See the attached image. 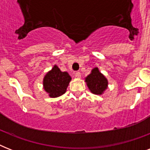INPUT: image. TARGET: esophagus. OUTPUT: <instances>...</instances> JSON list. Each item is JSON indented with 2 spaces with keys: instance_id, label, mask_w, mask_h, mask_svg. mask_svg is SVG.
Masks as SVG:
<instances>
[{
  "instance_id": "34e87169",
  "label": "esophagus",
  "mask_w": 150,
  "mask_h": 150,
  "mask_svg": "<svg viewBox=\"0 0 150 150\" xmlns=\"http://www.w3.org/2000/svg\"><path fill=\"white\" fill-rule=\"evenodd\" d=\"M75 76L76 78H80V77H81V73H80L79 71H75Z\"/></svg>"
}]
</instances>
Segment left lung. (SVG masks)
I'll return each mask as SVG.
<instances>
[{
	"mask_svg": "<svg viewBox=\"0 0 150 150\" xmlns=\"http://www.w3.org/2000/svg\"><path fill=\"white\" fill-rule=\"evenodd\" d=\"M87 86L90 91L94 94L100 95L103 93L107 87V79L99 71L98 68H95L92 70L91 74H89L86 79Z\"/></svg>",
	"mask_w": 150,
	"mask_h": 150,
	"instance_id": "1",
	"label": "left lung"
}]
</instances>
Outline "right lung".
Masks as SVG:
<instances>
[{
    "label": "right lung",
    "instance_id": "add662e5",
    "mask_svg": "<svg viewBox=\"0 0 150 150\" xmlns=\"http://www.w3.org/2000/svg\"><path fill=\"white\" fill-rule=\"evenodd\" d=\"M71 78L68 72H62L57 65L45 75L43 79V87L50 97H57L66 92Z\"/></svg>",
    "mask_w": 150,
    "mask_h": 150
}]
</instances>
